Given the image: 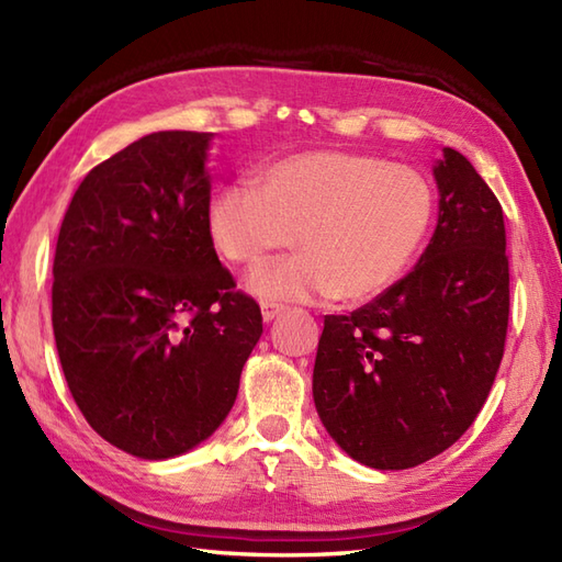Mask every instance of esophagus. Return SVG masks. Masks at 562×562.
I'll use <instances>...</instances> for the list:
<instances>
[{
	"instance_id": "34e87169",
	"label": "esophagus",
	"mask_w": 562,
	"mask_h": 562,
	"mask_svg": "<svg viewBox=\"0 0 562 562\" xmlns=\"http://www.w3.org/2000/svg\"><path fill=\"white\" fill-rule=\"evenodd\" d=\"M282 312H284V306H282V304H270V302H262V304H260L262 321H272V318H278Z\"/></svg>"
}]
</instances>
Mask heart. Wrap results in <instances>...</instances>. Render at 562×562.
Instances as JSON below:
<instances>
[{"label":"heart","instance_id":"heart-1","mask_svg":"<svg viewBox=\"0 0 562 562\" xmlns=\"http://www.w3.org/2000/svg\"><path fill=\"white\" fill-rule=\"evenodd\" d=\"M435 214L427 178L374 154L314 149L272 161L260 188L224 183L210 205V236L224 260L256 270L294 234L300 254L260 270L266 300L367 302L411 268Z\"/></svg>","mask_w":562,"mask_h":562}]
</instances>
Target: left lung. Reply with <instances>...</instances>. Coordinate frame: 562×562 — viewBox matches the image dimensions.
I'll list each match as a JSON object with an SVG mask.
<instances>
[{
  "label": "left lung",
  "mask_w": 562,
  "mask_h": 562,
  "mask_svg": "<svg viewBox=\"0 0 562 562\" xmlns=\"http://www.w3.org/2000/svg\"><path fill=\"white\" fill-rule=\"evenodd\" d=\"M439 220L417 266L348 316H326L314 403L355 461L403 471L449 449L481 413L505 355L503 205L471 161L435 166Z\"/></svg>",
  "instance_id": "left-lung-1"
}]
</instances>
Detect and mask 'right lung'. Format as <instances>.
<instances>
[{"instance_id": "add662e5", "label": "right lung", "mask_w": 562, "mask_h": 562, "mask_svg": "<svg viewBox=\"0 0 562 562\" xmlns=\"http://www.w3.org/2000/svg\"><path fill=\"white\" fill-rule=\"evenodd\" d=\"M210 133H151L79 183L53 260V330L71 398L139 459L193 449L232 411L262 333L210 236Z\"/></svg>"}]
</instances>
